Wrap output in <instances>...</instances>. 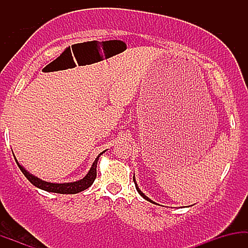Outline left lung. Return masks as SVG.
Segmentation results:
<instances>
[{
	"label": "left lung",
	"instance_id": "left-lung-1",
	"mask_svg": "<svg viewBox=\"0 0 248 248\" xmlns=\"http://www.w3.org/2000/svg\"><path fill=\"white\" fill-rule=\"evenodd\" d=\"M133 181H134V183H135V187H136V190H138V192H139V193H140V195L142 196V197H143L144 199H146V201H148V202H150V203L155 204V202H153V201H152V199H150V198H148V197H147V196H146V195H144V193H143V192H142V191H141V190H140V187H139V186H138V183H136V179H135V173H134V176H133Z\"/></svg>",
	"mask_w": 248,
	"mask_h": 248
}]
</instances>
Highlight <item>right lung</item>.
Returning a JSON list of instances; mask_svg holds the SVG:
<instances>
[{"label":"right lung","mask_w":248,"mask_h":248,"mask_svg":"<svg viewBox=\"0 0 248 248\" xmlns=\"http://www.w3.org/2000/svg\"><path fill=\"white\" fill-rule=\"evenodd\" d=\"M105 152H106V150H104V152L99 154L98 157L95 158L94 162H93L92 167H91V169L88 170V172L86 173V176H85L84 178L79 179V181L77 182H71V183H51V182L43 181V179L38 178L37 176L32 175V173L28 171L22 164H19V162L16 160L15 155H14V157H15L17 166H18L19 169H21V171L23 172V175L29 179L30 183L33 184L36 187H38V189H42L47 192L62 193V195H65V193H66V195H75V193L84 191V190L88 189V187L92 186L93 182H94V179L96 177V164H98L99 157H100Z\"/></svg>","instance_id":"add662e5"}]
</instances>
